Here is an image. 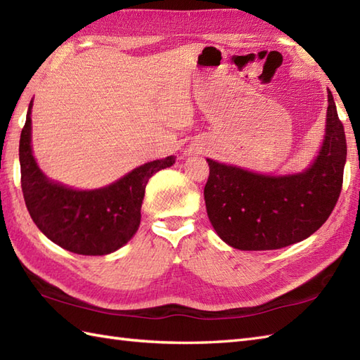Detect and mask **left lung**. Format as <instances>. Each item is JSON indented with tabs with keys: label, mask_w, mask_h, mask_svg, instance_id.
Here are the masks:
<instances>
[{
	"label": "left lung",
	"mask_w": 360,
	"mask_h": 360,
	"mask_svg": "<svg viewBox=\"0 0 360 360\" xmlns=\"http://www.w3.org/2000/svg\"><path fill=\"white\" fill-rule=\"evenodd\" d=\"M347 139L328 90L323 144L310 169L270 176L207 160V214L219 238L239 250H278L311 236L336 205Z\"/></svg>",
	"instance_id": "1"
}]
</instances>
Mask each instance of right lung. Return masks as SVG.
Returning <instances> with one entry per match:
<instances>
[{
  "label": "right lung",
  "mask_w": 360,
  "mask_h": 360,
  "mask_svg": "<svg viewBox=\"0 0 360 360\" xmlns=\"http://www.w3.org/2000/svg\"><path fill=\"white\" fill-rule=\"evenodd\" d=\"M32 101L20 138L21 188L30 218L41 233L72 253H113L135 235L141 222L146 186L156 172L174 164V156L147 162L110 186L73 190L47 179L32 155Z\"/></svg>",
  "instance_id": "1"
}]
</instances>
